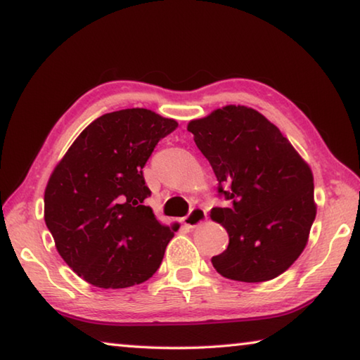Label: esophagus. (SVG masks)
I'll list each match as a JSON object with an SVG mask.
<instances>
[{"label":"esophagus","instance_id":"1","mask_svg":"<svg viewBox=\"0 0 360 360\" xmlns=\"http://www.w3.org/2000/svg\"><path fill=\"white\" fill-rule=\"evenodd\" d=\"M206 219H208V216H206V211L203 208H193L188 214L182 219V222H184L186 227H197V225L203 224Z\"/></svg>","mask_w":360,"mask_h":360}]
</instances>
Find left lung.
Wrapping results in <instances>:
<instances>
[{
  "mask_svg": "<svg viewBox=\"0 0 360 360\" xmlns=\"http://www.w3.org/2000/svg\"><path fill=\"white\" fill-rule=\"evenodd\" d=\"M187 130L208 158L219 193L231 203L212 208L229 246L211 259L219 275L264 283L284 273L308 243L316 217L311 168L276 125L248 106L229 105Z\"/></svg>",
  "mask_w": 360,
  "mask_h": 360,
  "instance_id": "1",
  "label": "left lung"
}]
</instances>
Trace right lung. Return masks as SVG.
Listing matches in <instances>:
<instances>
[{
  "mask_svg": "<svg viewBox=\"0 0 360 360\" xmlns=\"http://www.w3.org/2000/svg\"><path fill=\"white\" fill-rule=\"evenodd\" d=\"M178 127L150 109L94 120L57 163L44 192V221L72 271L101 289L141 284L162 264L178 227L144 205L143 168L157 143Z\"/></svg>",
  "mask_w": 360,
  "mask_h": 360,
  "instance_id": "1",
  "label": "right lung"
}]
</instances>
